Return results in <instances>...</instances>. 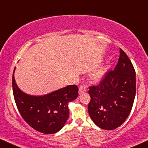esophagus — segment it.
I'll return each instance as SVG.
<instances>
[{
    "instance_id": "esophagus-1",
    "label": "esophagus",
    "mask_w": 148,
    "mask_h": 148,
    "mask_svg": "<svg viewBox=\"0 0 148 148\" xmlns=\"http://www.w3.org/2000/svg\"><path fill=\"white\" fill-rule=\"evenodd\" d=\"M85 91H86V86H85V85H81V86L79 87V94H82V93L85 92Z\"/></svg>"
}]
</instances>
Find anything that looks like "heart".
<instances>
[{
    "label": "heart",
    "instance_id": "heart-1",
    "mask_svg": "<svg viewBox=\"0 0 148 148\" xmlns=\"http://www.w3.org/2000/svg\"><path fill=\"white\" fill-rule=\"evenodd\" d=\"M102 75V71L101 70H98L94 74V78H99L100 77H101Z\"/></svg>",
    "mask_w": 148,
    "mask_h": 148
}]
</instances>
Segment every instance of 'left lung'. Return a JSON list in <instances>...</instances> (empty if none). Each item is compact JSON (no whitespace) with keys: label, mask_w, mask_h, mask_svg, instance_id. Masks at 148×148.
I'll list each match as a JSON object with an SVG mask.
<instances>
[{"label":"left lung","mask_w":148,"mask_h":148,"mask_svg":"<svg viewBox=\"0 0 148 148\" xmlns=\"http://www.w3.org/2000/svg\"><path fill=\"white\" fill-rule=\"evenodd\" d=\"M136 92V71L129 57L120 48L115 69L107 71L99 84L89 86L90 117L101 128H117L128 117Z\"/></svg>","instance_id":"obj_1"}]
</instances>
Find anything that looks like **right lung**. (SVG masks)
Returning a JSON list of instances; mask_svg holds the SVG:
<instances>
[{
	"mask_svg": "<svg viewBox=\"0 0 148 148\" xmlns=\"http://www.w3.org/2000/svg\"><path fill=\"white\" fill-rule=\"evenodd\" d=\"M15 104L27 124L45 134L58 132L69 118L68 103L78 96V86L69 85L43 96H32L22 92L12 78Z\"/></svg>",
	"mask_w": 148,
	"mask_h": 148,
	"instance_id": "add662e5",
	"label": "right lung"
}]
</instances>
